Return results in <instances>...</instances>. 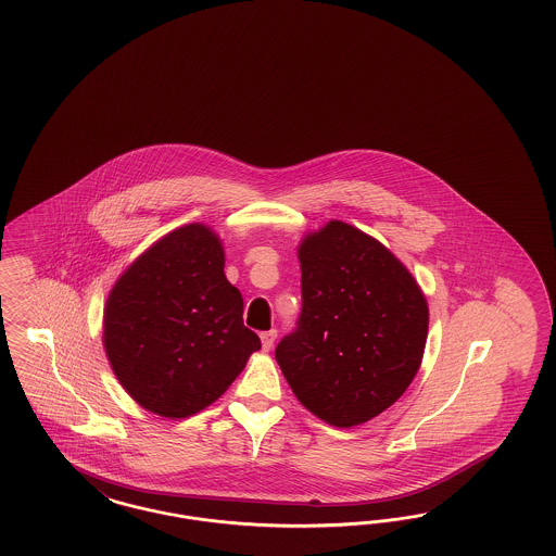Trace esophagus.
Instances as JSON below:
<instances>
[{
  "instance_id": "34e87169",
  "label": "esophagus",
  "mask_w": 556,
  "mask_h": 556,
  "mask_svg": "<svg viewBox=\"0 0 556 556\" xmlns=\"http://www.w3.org/2000/svg\"><path fill=\"white\" fill-rule=\"evenodd\" d=\"M275 338H277V330H269V332H263V334H261L263 351H270V346L275 344Z\"/></svg>"
}]
</instances>
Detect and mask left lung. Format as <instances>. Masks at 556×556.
<instances>
[{
    "mask_svg": "<svg viewBox=\"0 0 556 556\" xmlns=\"http://www.w3.org/2000/svg\"><path fill=\"white\" fill-rule=\"evenodd\" d=\"M302 316L275 358L320 420L353 428L395 404L420 369L428 302L377 238L330 219L303 236Z\"/></svg>",
    "mask_w": 556,
    "mask_h": 556,
    "instance_id": "left-lung-1",
    "label": "left lung"
}]
</instances>
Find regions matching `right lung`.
<instances>
[{"label": "right lung", "mask_w": 556, "mask_h": 556, "mask_svg": "<svg viewBox=\"0 0 556 556\" xmlns=\"http://www.w3.org/2000/svg\"><path fill=\"white\" fill-rule=\"evenodd\" d=\"M224 261L210 226L186 224L140 254L108 295L101 340L110 367L136 404L161 418L214 404L261 349Z\"/></svg>", "instance_id": "add662e5"}]
</instances>
